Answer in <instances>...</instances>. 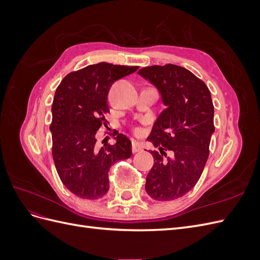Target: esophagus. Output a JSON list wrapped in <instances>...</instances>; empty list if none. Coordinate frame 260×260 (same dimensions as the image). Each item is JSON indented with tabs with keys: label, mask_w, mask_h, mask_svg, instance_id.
Wrapping results in <instances>:
<instances>
[{
	"label": "esophagus",
	"mask_w": 260,
	"mask_h": 260,
	"mask_svg": "<svg viewBox=\"0 0 260 260\" xmlns=\"http://www.w3.org/2000/svg\"><path fill=\"white\" fill-rule=\"evenodd\" d=\"M142 148H143L142 144L137 142V141H133L132 142V152L133 153H138L140 151H142Z\"/></svg>",
	"instance_id": "1"
}]
</instances>
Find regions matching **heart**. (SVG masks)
Returning a JSON list of instances; mask_svg holds the SVG:
<instances>
[{
	"mask_svg": "<svg viewBox=\"0 0 260 260\" xmlns=\"http://www.w3.org/2000/svg\"><path fill=\"white\" fill-rule=\"evenodd\" d=\"M136 132H137V133H141V130H140V129H137Z\"/></svg>",
	"mask_w": 260,
	"mask_h": 260,
	"instance_id": "1",
	"label": "heart"
}]
</instances>
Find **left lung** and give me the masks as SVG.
Segmentation results:
<instances>
[{"label": "left lung", "mask_w": 260, "mask_h": 260, "mask_svg": "<svg viewBox=\"0 0 260 260\" xmlns=\"http://www.w3.org/2000/svg\"><path fill=\"white\" fill-rule=\"evenodd\" d=\"M139 75L158 89L167 106L147 139L158 151H151L154 165L145 190L156 201H172L192 190L208 159L215 132L210 91L190 70L177 65L144 67Z\"/></svg>", "instance_id": "obj_1"}]
</instances>
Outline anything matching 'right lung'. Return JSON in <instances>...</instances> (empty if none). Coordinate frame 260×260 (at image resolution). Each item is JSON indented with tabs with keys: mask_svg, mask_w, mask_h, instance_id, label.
<instances>
[{
	"mask_svg": "<svg viewBox=\"0 0 260 260\" xmlns=\"http://www.w3.org/2000/svg\"><path fill=\"white\" fill-rule=\"evenodd\" d=\"M139 66L108 62L69 73L57 86L52 105V155L57 174L68 190L85 200H98L109 188L113 165L131 157V141L121 133L115 144L96 146V131L106 124L108 91Z\"/></svg>",
	"mask_w": 260,
	"mask_h": 260,
	"instance_id": "add662e5",
	"label": "right lung"
}]
</instances>
